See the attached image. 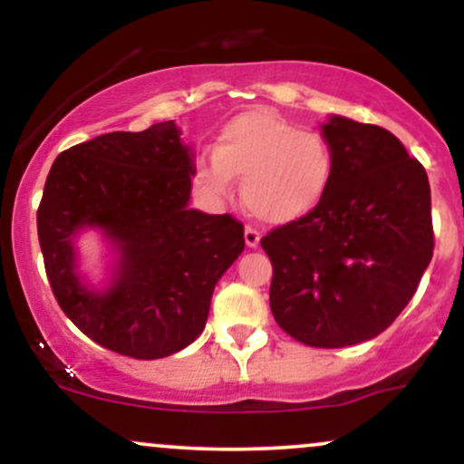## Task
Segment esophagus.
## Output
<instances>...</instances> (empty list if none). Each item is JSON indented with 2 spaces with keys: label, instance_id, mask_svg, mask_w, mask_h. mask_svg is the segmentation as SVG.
I'll use <instances>...</instances> for the list:
<instances>
[{
  "label": "esophagus",
  "instance_id": "obj_1",
  "mask_svg": "<svg viewBox=\"0 0 464 464\" xmlns=\"http://www.w3.org/2000/svg\"><path fill=\"white\" fill-rule=\"evenodd\" d=\"M244 239H246V246L248 248H257L259 239H262V233H259L257 228L246 227V228H244Z\"/></svg>",
  "mask_w": 464,
  "mask_h": 464
}]
</instances>
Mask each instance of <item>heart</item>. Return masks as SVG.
Segmentation results:
<instances>
[{"instance_id":"1","label":"heart","mask_w":464,"mask_h":464,"mask_svg":"<svg viewBox=\"0 0 464 464\" xmlns=\"http://www.w3.org/2000/svg\"><path fill=\"white\" fill-rule=\"evenodd\" d=\"M242 177L250 214L270 225L310 216L335 179V152L327 137L301 129L270 109L239 113L222 126L211 154L196 161V180L214 196L233 191Z\"/></svg>"}]
</instances>
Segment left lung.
Wrapping results in <instances>:
<instances>
[{"mask_svg":"<svg viewBox=\"0 0 464 464\" xmlns=\"http://www.w3.org/2000/svg\"><path fill=\"white\" fill-rule=\"evenodd\" d=\"M323 137L335 152L327 198L259 244L276 324L340 349L380 335L414 296L434 250L432 200L425 168L392 132L334 115Z\"/></svg>","mask_w":464,"mask_h":464,"instance_id":"8db88e82","label":"left lung"}]
</instances>
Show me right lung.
Here are the masks:
<instances>
[{
  "label": "right lung",
  "instance_id": "1",
  "mask_svg": "<svg viewBox=\"0 0 464 464\" xmlns=\"http://www.w3.org/2000/svg\"><path fill=\"white\" fill-rule=\"evenodd\" d=\"M189 148L172 120L106 132L56 157L36 211L45 273L84 335L135 360L168 358L205 329L211 295L244 250L233 216L189 209ZM100 227L121 262L104 293L75 275L72 237Z\"/></svg>",
  "mask_w": 464,
  "mask_h": 464
}]
</instances>
